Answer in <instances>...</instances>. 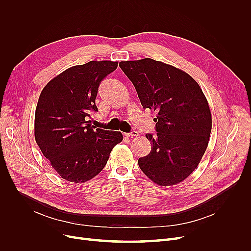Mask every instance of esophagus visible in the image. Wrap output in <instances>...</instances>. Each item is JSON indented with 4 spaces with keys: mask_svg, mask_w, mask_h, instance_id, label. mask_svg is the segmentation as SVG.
<instances>
[{
    "mask_svg": "<svg viewBox=\"0 0 251 251\" xmlns=\"http://www.w3.org/2000/svg\"><path fill=\"white\" fill-rule=\"evenodd\" d=\"M125 135L127 136V137H135V136H138L139 135V133L137 132V131H132V132H130V133H125Z\"/></svg>",
    "mask_w": 251,
    "mask_h": 251,
    "instance_id": "obj_1",
    "label": "esophagus"
}]
</instances>
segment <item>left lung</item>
Listing matches in <instances>:
<instances>
[{"mask_svg": "<svg viewBox=\"0 0 251 251\" xmlns=\"http://www.w3.org/2000/svg\"><path fill=\"white\" fill-rule=\"evenodd\" d=\"M119 66L143 109L156 113L157 133L146 135L151 151L139 157V168L160 186L182 182L201 161L212 131V113L201 86L183 70L150 58Z\"/></svg>", "mask_w": 251, "mask_h": 251, "instance_id": "left-lung-1", "label": "left lung"}]
</instances>
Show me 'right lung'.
<instances>
[{"label": "right lung", "instance_id": "add662e5", "mask_svg": "<svg viewBox=\"0 0 251 251\" xmlns=\"http://www.w3.org/2000/svg\"><path fill=\"white\" fill-rule=\"evenodd\" d=\"M118 62L90 61L63 71L44 87L34 117V138L51 167L65 180L84 183L107 164L119 131L91 126L96 98L102 79L115 71Z\"/></svg>", "mask_w": 251, "mask_h": 251}]
</instances>
